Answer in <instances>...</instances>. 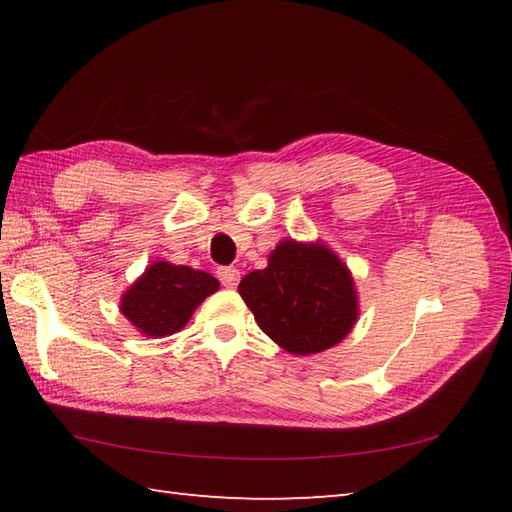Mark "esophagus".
<instances>
[{
	"mask_svg": "<svg viewBox=\"0 0 512 512\" xmlns=\"http://www.w3.org/2000/svg\"><path fill=\"white\" fill-rule=\"evenodd\" d=\"M216 274H218V280L223 283V287L227 289H234L238 285V280H241V271L236 267H221Z\"/></svg>",
	"mask_w": 512,
	"mask_h": 512,
	"instance_id": "obj_1",
	"label": "esophagus"
}]
</instances>
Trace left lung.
Returning <instances> with one entry per match:
<instances>
[{
  "mask_svg": "<svg viewBox=\"0 0 512 512\" xmlns=\"http://www.w3.org/2000/svg\"><path fill=\"white\" fill-rule=\"evenodd\" d=\"M238 294L258 327L296 356L338 344L358 318L349 269L325 245L283 241L265 269L241 280Z\"/></svg>",
  "mask_w": 512,
  "mask_h": 512,
  "instance_id": "left-lung-1",
  "label": "left lung"
}]
</instances>
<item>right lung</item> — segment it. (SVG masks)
<instances>
[{"instance_id": "obj_1", "label": "right lung", "mask_w": 512, "mask_h": 512, "mask_svg": "<svg viewBox=\"0 0 512 512\" xmlns=\"http://www.w3.org/2000/svg\"><path fill=\"white\" fill-rule=\"evenodd\" d=\"M218 291V280L185 265L154 263L123 294L121 314L145 336L163 338L181 331L194 309Z\"/></svg>"}]
</instances>
